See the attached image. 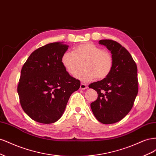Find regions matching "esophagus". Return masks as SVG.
<instances>
[{"label":"esophagus","mask_w":156,"mask_h":156,"mask_svg":"<svg viewBox=\"0 0 156 156\" xmlns=\"http://www.w3.org/2000/svg\"><path fill=\"white\" fill-rule=\"evenodd\" d=\"M87 87H88L86 85V84H84L83 83H81V85H80V90H84V89L87 88Z\"/></svg>","instance_id":"obj_1"}]
</instances>
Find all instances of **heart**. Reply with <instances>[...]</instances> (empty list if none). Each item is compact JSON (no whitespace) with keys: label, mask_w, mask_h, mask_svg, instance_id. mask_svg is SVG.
<instances>
[{"label":"heart","mask_w":156,"mask_h":156,"mask_svg":"<svg viewBox=\"0 0 156 156\" xmlns=\"http://www.w3.org/2000/svg\"><path fill=\"white\" fill-rule=\"evenodd\" d=\"M84 62L85 70L76 75V78L83 83L94 81L96 78H106L113 66L111 55L92 44L80 45L75 49L74 53L66 51L61 57L62 66L71 75H76L81 64Z\"/></svg>","instance_id":"heart-1"}]
</instances>
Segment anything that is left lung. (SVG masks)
I'll return each instance as SVG.
<instances>
[{"instance_id":"1","label":"left lung","mask_w":156,"mask_h":156,"mask_svg":"<svg viewBox=\"0 0 156 156\" xmlns=\"http://www.w3.org/2000/svg\"><path fill=\"white\" fill-rule=\"evenodd\" d=\"M99 44L111 51L113 66L106 78L89 84L98 93L90 107L99 122L111 124L124 119L133 107L138 93L137 67L130 53L118 42L101 40Z\"/></svg>"}]
</instances>
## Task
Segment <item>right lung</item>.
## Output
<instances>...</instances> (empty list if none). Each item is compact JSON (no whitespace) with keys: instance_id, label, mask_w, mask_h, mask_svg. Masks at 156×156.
<instances>
[{"instance_id":"obj_1","label":"right lung","mask_w":156,"mask_h":156,"mask_svg":"<svg viewBox=\"0 0 156 156\" xmlns=\"http://www.w3.org/2000/svg\"><path fill=\"white\" fill-rule=\"evenodd\" d=\"M68 48L63 42L41 47L31 53L21 69L17 87L20 103L36 122L52 124L59 120L70 96L81 85L61 63Z\"/></svg>"}]
</instances>
